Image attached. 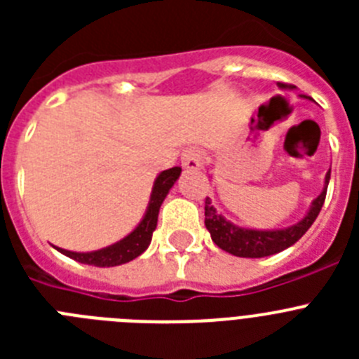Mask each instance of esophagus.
Instances as JSON below:
<instances>
[{"mask_svg":"<svg viewBox=\"0 0 359 359\" xmlns=\"http://www.w3.org/2000/svg\"><path fill=\"white\" fill-rule=\"evenodd\" d=\"M203 163V154L196 149H187L182 154V165L187 170H196L199 169Z\"/></svg>","mask_w":359,"mask_h":359,"instance_id":"34e87169","label":"esophagus"}]
</instances>
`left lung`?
Wrapping results in <instances>:
<instances>
[{
	"label": "left lung",
	"instance_id": "obj_1",
	"mask_svg": "<svg viewBox=\"0 0 359 359\" xmlns=\"http://www.w3.org/2000/svg\"><path fill=\"white\" fill-rule=\"evenodd\" d=\"M277 86L280 90H294V86L291 84L278 82ZM300 98L313 100L306 95H300ZM329 180H331V170H327V174H325L322 192L313 199L304 217L294 224H291V226L269 228V230L239 226V224H233L231 221H228L223 214H219L214 205H212L210 198H207V201H205V226L210 231L212 241L217 244L219 248L231 253V255L246 257V259H261V257L280 253L290 248V246H293L309 230L311 224L315 223V219L318 217L320 210H322L323 201H325Z\"/></svg>",
	"mask_w": 359,
	"mask_h": 359
}]
</instances>
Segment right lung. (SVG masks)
<instances>
[{
	"instance_id": "1",
	"label": "right lung",
	"mask_w": 359,
	"mask_h": 359,
	"mask_svg": "<svg viewBox=\"0 0 359 359\" xmlns=\"http://www.w3.org/2000/svg\"><path fill=\"white\" fill-rule=\"evenodd\" d=\"M180 174H182V167H172V169L161 170L158 174L156 180H154V185H152L151 199H149L144 217L140 219V223L136 224L135 230L128 233L123 239L109 244L106 248L95 250V252H69V250L57 248V246H53V248L57 252H61L62 255L73 259V261L81 262V264L97 266V268H113V266H120L133 261L149 248L152 231L156 230L158 212H160L161 203L167 198L174 183L177 182Z\"/></svg>"
}]
</instances>
